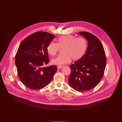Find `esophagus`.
<instances>
[{
	"label": "esophagus",
	"instance_id": "esophagus-1",
	"mask_svg": "<svg viewBox=\"0 0 122 122\" xmlns=\"http://www.w3.org/2000/svg\"><path fill=\"white\" fill-rule=\"evenodd\" d=\"M64 67V66H57V69H60Z\"/></svg>",
	"mask_w": 122,
	"mask_h": 122
}]
</instances>
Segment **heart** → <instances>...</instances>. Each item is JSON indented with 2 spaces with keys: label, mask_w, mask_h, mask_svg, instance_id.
I'll use <instances>...</instances> for the list:
<instances>
[{
  "label": "heart",
  "mask_w": 122,
  "mask_h": 122,
  "mask_svg": "<svg viewBox=\"0 0 122 122\" xmlns=\"http://www.w3.org/2000/svg\"><path fill=\"white\" fill-rule=\"evenodd\" d=\"M57 42L49 43L47 47V51L51 56L56 55L60 48H63V53L52 60L54 65H65L69 63L71 59L79 60L84 56L87 48L86 41L84 38H76L71 35L58 37Z\"/></svg>",
  "instance_id": "1"
}]
</instances>
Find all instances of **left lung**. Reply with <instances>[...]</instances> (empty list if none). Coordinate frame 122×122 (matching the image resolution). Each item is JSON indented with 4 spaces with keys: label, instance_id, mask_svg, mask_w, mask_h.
I'll list each match as a JSON object with an SVG mask.
<instances>
[{
    "label": "left lung",
    "instance_id": "obj_1",
    "mask_svg": "<svg viewBox=\"0 0 122 122\" xmlns=\"http://www.w3.org/2000/svg\"><path fill=\"white\" fill-rule=\"evenodd\" d=\"M88 41L86 53L81 58L70 65L69 78L70 86L80 92L91 90L102 79L107 64L103 46L99 39L87 32H79Z\"/></svg>",
    "mask_w": 122,
    "mask_h": 122
}]
</instances>
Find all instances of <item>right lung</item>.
I'll return each instance as SVG.
<instances>
[{
	"label": "right lung",
	"instance_id": "right-lung-1",
	"mask_svg": "<svg viewBox=\"0 0 122 122\" xmlns=\"http://www.w3.org/2000/svg\"><path fill=\"white\" fill-rule=\"evenodd\" d=\"M54 36L37 32L20 44L15 57L18 76L27 87L40 90L48 85L57 71L56 65L43 67L49 62L47 47Z\"/></svg>",
	"mask_w": 122,
	"mask_h": 122
}]
</instances>
